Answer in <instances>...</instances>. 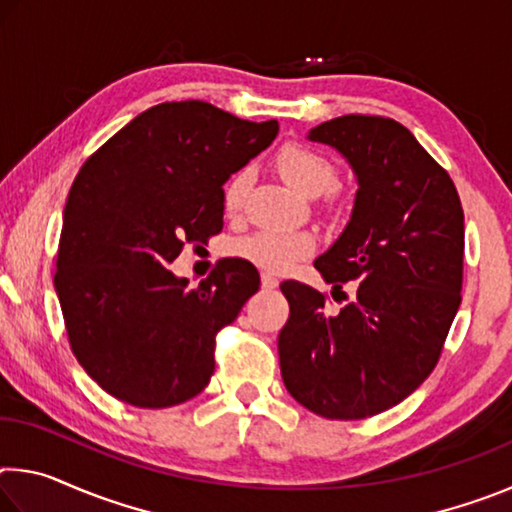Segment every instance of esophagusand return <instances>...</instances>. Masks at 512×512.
<instances>
[{
	"instance_id": "1",
	"label": "esophagus",
	"mask_w": 512,
	"mask_h": 512,
	"mask_svg": "<svg viewBox=\"0 0 512 512\" xmlns=\"http://www.w3.org/2000/svg\"><path fill=\"white\" fill-rule=\"evenodd\" d=\"M277 277L275 275H271V273H262V287L264 289H275L277 287Z\"/></svg>"
}]
</instances>
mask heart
<instances>
[{"instance_id":"1","label":"heart","mask_w":512,"mask_h":512,"mask_svg":"<svg viewBox=\"0 0 512 512\" xmlns=\"http://www.w3.org/2000/svg\"><path fill=\"white\" fill-rule=\"evenodd\" d=\"M275 167L302 194L318 196L327 192L336 183V167L325 153L311 149L307 144L289 142L275 153ZM248 169H239L225 180L221 189V203L228 216H235L244 210L248 189H250ZM332 201V192H329ZM316 237L309 230H257L232 241L230 253L246 259L257 268L268 273H287L289 268L300 262L302 257L314 253Z\"/></svg>"}]
</instances>
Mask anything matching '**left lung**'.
Instances as JSON below:
<instances>
[{
    "label": "left lung",
    "mask_w": 512,
    "mask_h": 512,
    "mask_svg": "<svg viewBox=\"0 0 512 512\" xmlns=\"http://www.w3.org/2000/svg\"><path fill=\"white\" fill-rule=\"evenodd\" d=\"M309 140L336 146L359 178L348 228L314 262L334 300L350 280L357 298L329 314L325 293L282 282L280 370L320 418L363 420L409 397L443 354L461 305L463 207L449 173L391 117L343 115Z\"/></svg>",
    "instance_id": "obj_1"
}]
</instances>
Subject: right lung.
Listing matches in <instances>:
<instances>
[{"label": "right lung", "mask_w": 512, "mask_h": 512, "mask_svg": "<svg viewBox=\"0 0 512 512\" xmlns=\"http://www.w3.org/2000/svg\"><path fill=\"white\" fill-rule=\"evenodd\" d=\"M275 135V119L255 124L205 101H167L76 173L54 287L69 348L112 397L167 409L210 384L216 334L257 293L259 273L246 259H221L189 289L167 264L185 244L219 235L223 183Z\"/></svg>", "instance_id": "right-lung-1"}]
</instances>
